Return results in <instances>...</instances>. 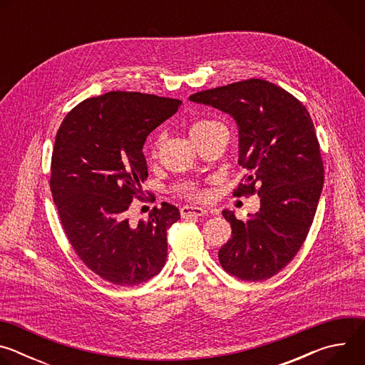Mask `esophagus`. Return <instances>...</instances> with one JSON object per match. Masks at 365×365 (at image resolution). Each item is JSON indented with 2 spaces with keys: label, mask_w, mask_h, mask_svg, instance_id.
Segmentation results:
<instances>
[{
  "label": "esophagus",
  "mask_w": 365,
  "mask_h": 365,
  "mask_svg": "<svg viewBox=\"0 0 365 365\" xmlns=\"http://www.w3.org/2000/svg\"><path fill=\"white\" fill-rule=\"evenodd\" d=\"M207 211L203 210V207H199V206H183L180 207V215L182 218H190V217H203L206 215Z\"/></svg>",
  "instance_id": "obj_1"
}]
</instances>
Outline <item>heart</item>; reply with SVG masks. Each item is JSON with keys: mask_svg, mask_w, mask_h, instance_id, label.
Wrapping results in <instances>:
<instances>
[{"mask_svg": "<svg viewBox=\"0 0 365 365\" xmlns=\"http://www.w3.org/2000/svg\"><path fill=\"white\" fill-rule=\"evenodd\" d=\"M222 125L221 123L215 121V120H210V118H199V120H195L192 124H190V135L195 137V135H199V134H203L206 131H210L211 128H215V127H220ZM159 144H160V134H155L154 138L151 140V144H150V153L151 155H154L155 153H158V148H159ZM187 196L189 197H196V199H200V197H205V192L203 190H189L187 192Z\"/></svg>", "mask_w": 365, "mask_h": 365, "instance_id": "b5f03b06", "label": "heart"}]
</instances>
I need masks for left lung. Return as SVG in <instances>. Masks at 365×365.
<instances>
[{"instance_id":"1","label":"left lung","mask_w":365,"mask_h":365,"mask_svg":"<svg viewBox=\"0 0 365 365\" xmlns=\"http://www.w3.org/2000/svg\"><path fill=\"white\" fill-rule=\"evenodd\" d=\"M189 99L234 117L245 175L232 195L259 196V211L247 221L222 211L232 235L218 251L220 263L241 280L270 279L297 254L317 214L325 170L314 121L292 93L255 78Z\"/></svg>"}]
</instances>
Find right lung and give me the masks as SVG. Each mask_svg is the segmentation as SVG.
Segmentation results:
<instances>
[{"instance_id":"add662e5","label":"right lung","mask_w":365,"mask_h":365,"mask_svg":"<svg viewBox=\"0 0 365 365\" xmlns=\"http://www.w3.org/2000/svg\"><path fill=\"white\" fill-rule=\"evenodd\" d=\"M180 103L113 91L78 103L58 130L50 190L63 231L82 263L113 284H140L166 263V231L180 218L178 207L163 202L137 224L127 211L148 176L144 141Z\"/></svg>"}]
</instances>
